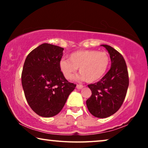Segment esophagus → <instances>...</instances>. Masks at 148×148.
<instances>
[{"instance_id": "34e87169", "label": "esophagus", "mask_w": 148, "mask_h": 148, "mask_svg": "<svg viewBox=\"0 0 148 148\" xmlns=\"http://www.w3.org/2000/svg\"><path fill=\"white\" fill-rule=\"evenodd\" d=\"M76 88L79 89V90H80V89H82L83 88H84V86H82V85H79V84H77V85Z\"/></svg>"}]
</instances>
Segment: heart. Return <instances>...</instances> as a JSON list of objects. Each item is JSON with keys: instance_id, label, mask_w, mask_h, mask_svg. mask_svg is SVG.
<instances>
[{"instance_id": "1", "label": "heart", "mask_w": 148, "mask_h": 148, "mask_svg": "<svg viewBox=\"0 0 148 148\" xmlns=\"http://www.w3.org/2000/svg\"><path fill=\"white\" fill-rule=\"evenodd\" d=\"M110 64V58L106 52L82 50L73 52L68 59H62L59 67L66 79H71L79 69V78L86 82L100 80L106 73Z\"/></svg>"}]
</instances>
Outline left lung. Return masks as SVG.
I'll return each mask as SVG.
<instances>
[{"label":"left lung","instance_id":"1","mask_svg":"<svg viewBox=\"0 0 148 148\" xmlns=\"http://www.w3.org/2000/svg\"><path fill=\"white\" fill-rule=\"evenodd\" d=\"M101 46L110 54L111 67L100 81L88 86L92 96L86 105L93 116L103 119L114 114L122 106L129 86V75L123 56L110 46Z\"/></svg>","mask_w":148,"mask_h":148}]
</instances>
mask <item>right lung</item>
Returning <instances> with one entry per match:
<instances>
[{
    "label": "right lung",
    "mask_w": 148,
    "mask_h": 148,
    "mask_svg": "<svg viewBox=\"0 0 148 148\" xmlns=\"http://www.w3.org/2000/svg\"><path fill=\"white\" fill-rule=\"evenodd\" d=\"M63 48L42 44L28 54L21 73L26 100L39 116L58 114L76 85L69 82L59 67Z\"/></svg>",
    "instance_id": "right-lung-1"
}]
</instances>
